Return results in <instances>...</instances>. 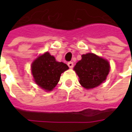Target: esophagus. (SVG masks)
<instances>
[{
    "mask_svg": "<svg viewBox=\"0 0 132 132\" xmlns=\"http://www.w3.org/2000/svg\"><path fill=\"white\" fill-rule=\"evenodd\" d=\"M68 66H69V68L72 69V68L73 67V63L72 61H70V62H69V63H68Z\"/></svg>",
    "mask_w": 132,
    "mask_h": 132,
    "instance_id": "34e87169",
    "label": "esophagus"
}]
</instances>
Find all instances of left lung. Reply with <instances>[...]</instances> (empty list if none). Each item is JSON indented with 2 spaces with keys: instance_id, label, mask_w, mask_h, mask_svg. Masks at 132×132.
<instances>
[{
  "instance_id": "1",
  "label": "left lung",
  "mask_w": 132,
  "mask_h": 132,
  "mask_svg": "<svg viewBox=\"0 0 132 132\" xmlns=\"http://www.w3.org/2000/svg\"><path fill=\"white\" fill-rule=\"evenodd\" d=\"M73 68L79 77V83L86 89L94 88L103 83L110 72V63L106 59L93 53L81 56Z\"/></svg>"
}]
</instances>
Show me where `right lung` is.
<instances>
[{
    "mask_svg": "<svg viewBox=\"0 0 132 132\" xmlns=\"http://www.w3.org/2000/svg\"><path fill=\"white\" fill-rule=\"evenodd\" d=\"M32 73L35 82L40 88L51 91L60 80L61 74L69 69L63 62H58L49 52L38 56L32 63Z\"/></svg>",
    "mask_w": 132,
    "mask_h": 132,
    "instance_id": "obj_1",
    "label": "right lung"
}]
</instances>
